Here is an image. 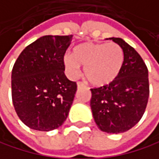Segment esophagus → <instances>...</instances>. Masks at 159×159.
Listing matches in <instances>:
<instances>
[{
  "instance_id": "obj_1",
  "label": "esophagus",
  "mask_w": 159,
  "mask_h": 159,
  "mask_svg": "<svg viewBox=\"0 0 159 159\" xmlns=\"http://www.w3.org/2000/svg\"><path fill=\"white\" fill-rule=\"evenodd\" d=\"M84 83L82 82H77V88H81V87H84Z\"/></svg>"
}]
</instances>
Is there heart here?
I'll list each match as a JSON object with an SVG mask.
<instances>
[{"instance_id":"1","label":"heart","mask_w":159,"mask_h":159,"mask_svg":"<svg viewBox=\"0 0 159 159\" xmlns=\"http://www.w3.org/2000/svg\"><path fill=\"white\" fill-rule=\"evenodd\" d=\"M124 63V52L116 43H83L74 47L72 55L64 57V66L70 78H76L84 66L85 76L95 87L114 82Z\"/></svg>"}]
</instances>
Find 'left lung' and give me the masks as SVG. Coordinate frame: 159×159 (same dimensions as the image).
Listing matches in <instances>:
<instances>
[{
  "instance_id": "obj_1",
  "label": "left lung",
  "mask_w": 159,
  "mask_h": 159,
  "mask_svg": "<svg viewBox=\"0 0 159 159\" xmlns=\"http://www.w3.org/2000/svg\"><path fill=\"white\" fill-rule=\"evenodd\" d=\"M109 39L123 49V67L114 82L90 89V107L98 128L117 134L134 127L145 111L149 98L148 70L138 52L123 39Z\"/></svg>"
}]
</instances>
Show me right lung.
<instances>
[{
	"instance_id": "1",
	"label": "right lung",
	"mask_w": 159,
	"mask_h": 159,
	"mask_svg": "<svg viewBox=\"0 0 159 159\" xmlns=\"http://www.w3.org/2000/svg\"><path fill=\"white\" fill-rule=\"evenodd\" d=\"M72 35H45L28 45L12 70V100L19 119L34 130L50 131L66 120L77 89L67 79L64 55Z\"/></svg>"
}]
</instances>
